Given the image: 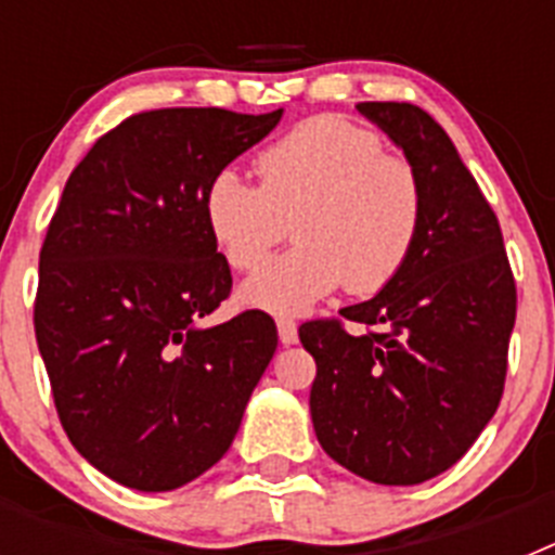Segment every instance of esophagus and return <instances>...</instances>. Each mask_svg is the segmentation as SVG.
Masks as SVG:
<instances>
[{"label": "esophagus", "instance_id": "obj_1", "mask_svg": "<svg viewBox=\"0 0 555 555\" xmlns=\"http://www.w3.org/2000/svg\"><path fill=\"white\" fill-rule=\"evenodd\" d=\"M278 336L283 345H297V322L292 317H278Z\"/></svg>", "mask_w": 555, "mask_h": 555}]
</instances>
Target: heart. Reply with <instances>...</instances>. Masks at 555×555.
Returning <instances> with one entry per match:
<instances>
[{
    "mask_svg": "<svg viewBox=\"0 0 555 555\" xmlns=\"http://www.w3.org/2000/svg\"><path fill=\"white\" fill-rule=\"evenodd\" d=\"M255 171L258 185L217 171L203 197L210 242L238 272L261 267L292 222L297 247L244 283L247 306L294 317L338 286L366 297L403 272L423 230V180L375 132L317 116L269 144Z\"/></svg>",
    "mask_w": 555,
    "mask_h": 555,
    "instance_id": "heart-1",
    "label": "heart"
}]
</instances>
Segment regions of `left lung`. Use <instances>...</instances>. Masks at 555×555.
Returning <instances> with one entry per match:
<instances>
[{
    "label": "left lung",
    "mask_w": 555,
    "mask_h": 555,
    "mask_svg": "<svg viewBox=\"0 0 555 555\" xmlns=\"http://www.w3.org/2000/svg\"><path fill=\"white\" fill-rule=\"evenodd\" d=\"M423 180L425 217L409 263L341 320H313L311 420L322 450L384 487L450 469L498 411L517 286L498 217L448 132L409 102H358Z\"/></svg>",
    "instance_id": "1"
}]
</instances>
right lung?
I'll use <instances>...</instances> for the list:
<instances>
[{
  "instance_id": "1",
  "label": "right lung",
  "mask_w": 555,
  "mask_h": 555,
  "mask_svg": "<svg viewBox=\"0 0 555 555\" xmlns=\"http://www.w3.org/2000/svg\"><path fill=\"white\" fill-rule=\"evenodd\" d=\"M281 116L135 113L66 180L38 263L36 338L63 430L121 487L169 492L214 467L272 361L269 313L203 322L233 286L203 197Z\"/></svg>"
}]
</instances>
